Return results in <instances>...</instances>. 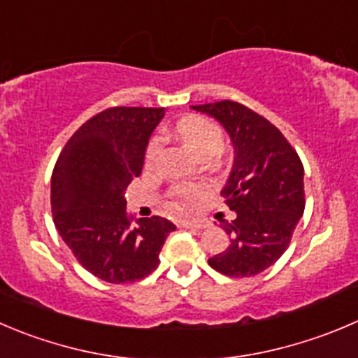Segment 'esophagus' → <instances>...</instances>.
<instances>
[{
	"label": "esophagus",
	"mask_w": 358,
	"mask_h": 358,
	"mask_svg": "<svg viewBox=\"0 0 358 358\" xmlns=\"http://www.w3.org/2000/svg\"><path fill=\"white\" fill-rule=\"evenodd\" d=\"M181 227H185V228H207V227H209V221L185 220V221H181Z\"/></svg>",
	"instance_id": "1"
}]
</instances>
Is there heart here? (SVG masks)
I'll use <instances>...</instances> for the list:
<instances>
[{
  "label": "heart",
  "instance_id": "heart-1",
  "mask_svg": "<svg viewBox=\"0 0 358 358\" xmlns=\"http://www.w3.org/2000/svg\"><path fill=\"white\" fill-rule=\"evenodd\" d=\"M173 134L199 156H210L221 148V142H223V130L216 122L207 117H202V115H188V117L181 119L173 126ZM159 152H162V138L155 135L148 142V148H145V165H155ZM203 193H206V188L200 185L179 186L173 192L176 200L172 202V207L173 209H182V207L189 206L196 199H200Z\"/></svg>",
  "mask_w": 358,
  "mask_h": 358
}]
</instances>
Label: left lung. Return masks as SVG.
<instances>
[{
    "mask_svg": "<svg viewBox=\"0 0 358 358\" xmlns=\"http://www.w3.org/2000/svg\"><path fill=\"white\" fill-rule=\"evenodd\" d=\"M223 126L234 144V165L221 195L232 221H224L230 244L209 258L230 278L260 274L287 251L304 214V166L272 122L237 101L192 105Z\"/></svg>",
    "mask_w": 358,
    "mask_h": 358,
    "instance_id": "obj_1",
    "label": "left lung"
}]
</instances>
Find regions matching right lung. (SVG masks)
<instances>
[{
	"mask_svg": "<svg viewBox=\"0 0 358 358\" xmlns=\"http://www.w3.org/2000/svg\"><path fill=\"white\" fill-rule=\"evenodd\" d=\"M163 115L165 108H107L71 135L54 166L50 206L57 232L79 264L107 283L151 274L176 230L159 216L134 221L124 200Z\"/></svg>",
	"mask_w": 358,
	"mask_h": 358,
	"instance_id": "right-lung-1",
	"label": "right lung"
}]
</instances>
